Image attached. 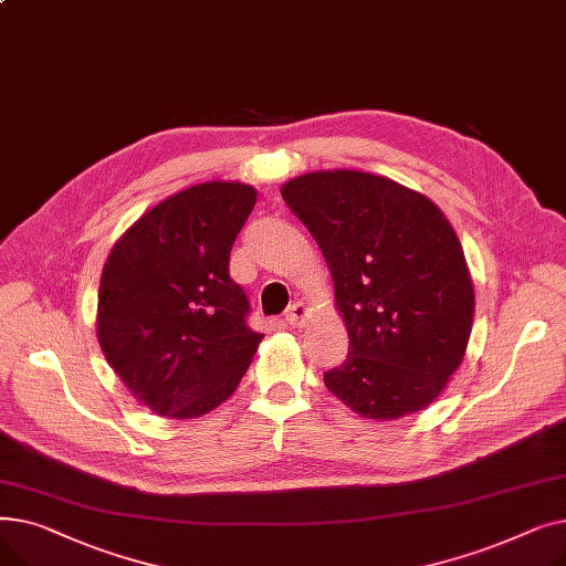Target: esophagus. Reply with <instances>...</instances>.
I'll use <instances>...</instances> for the list:
<instances>
[{"label":"esophagus","mask_w":566,"mask_h":566,"mask_svg":"<svg viewBox=\"0 0 566 566\" xmlns=\"http://www.w3.org/2000/svg\"><path fill=\"white\" fill-rule=\"evenodd\" d=\"M284 318H286L289 325H293V328H298V325H303V323L307 321V307H305L303 303H293V305L286 310Z\"/></svg>","instance_id":"esophagus-1"}]
</instances>
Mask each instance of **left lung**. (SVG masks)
<instances>
[{
    "label": "left lung",
    "mask_w": 566,
    "mask_h": 566,
    "mask_svg": "<svg viewBox=\"0 0 566 566\" xmlns=\"http://www.w3.org/2000/svg\"><path fill=\"white\" fill-rule=\"evenodd\" d=\"M282 197L328 261L348 331L325 388L371 420L427 408L461 365L474 314L448 218L424 195L353 169L303 174Z\"/></svg>",
    "instance_id": "8db88e82"
}]
</instances>
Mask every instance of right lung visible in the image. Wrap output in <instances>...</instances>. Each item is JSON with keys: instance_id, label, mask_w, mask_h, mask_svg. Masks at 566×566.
Here are the masks:
<instances>
[{"instance_id": "1", "label": "right lung", "mask_w": 566, "mask_h": 566, "mask_svg": "<svg viewBox=\"0 0 566 566\" xmlns=\"http://www.w3.org/2000/svg\"><path fill=\"white\" fill-rule=\"evenodd\" d=\"M254 203L245 184L192 186L144 213L105 261L101 348L133 397L163 418H197L229 399L263 339L229 275Z\"/></svg>"}]
</instances>
